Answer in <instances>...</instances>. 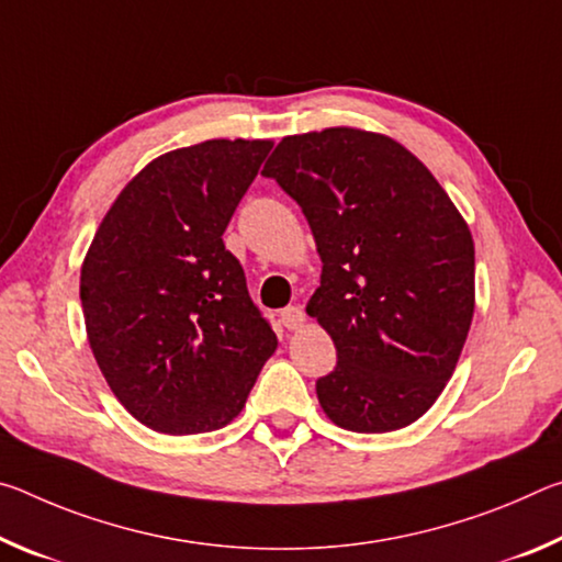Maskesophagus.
<instances>
[{
    "instance_id": "esophagus-1",
    "label": "esophagus",
    "mask_w": 562,
    "mask_h": 562,
    "mask_svg": "<svg viewBox=\"0 0 562 562\" xmlns=\"http://www.w3.org/2000/svg\"><path fill=\"white\" fill-rule=\"evenodd\" d=\"M280 322L284 329H300L304 325V310L300 304H290L280 312Z\"/></svg>"
}]
</instances>
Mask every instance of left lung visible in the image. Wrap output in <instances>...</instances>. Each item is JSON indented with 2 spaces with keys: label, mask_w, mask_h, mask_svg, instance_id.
Segmentation results:
<instances>
[{
  "label": "left lung",
  "mask_w": 562,
  "mask_h": 562,
  "mask_svg": "<svg viewBox=\"0 0 562 562\" xmlns=\"http://www.w3.org/2000/svg\"><path fill=\"white\" fill-rule=\"evenodd\" d=\"M265 178L302 207L322 258L307 302L337 349L317 398L341 429L414 424L443 392L473 317L469 225L429 168L359 128L282 138Z\"/></svg>",
  "instance_id": "8db88e82"
}]
</instances>
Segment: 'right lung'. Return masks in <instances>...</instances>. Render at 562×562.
I'll list each match as a JSON object with an SVG mask.
<instances>
[{
  "mask_svg": "<svg viewBox=\"0 0 562 562\" xmlns=\"http://www.w3.org/2000/svg\"><path fill=\"white\" fill-rule=\"evenodd\" d=\"M270 140H205L121 190L81 268L89 345L111 392L154 431H215L278 347L223 233Z\"/></svg>",
  "mask_w": 562,
  "mask_h": 562,
  "instance_id": "1",
  "label": "right lung"
}]
</instances>
